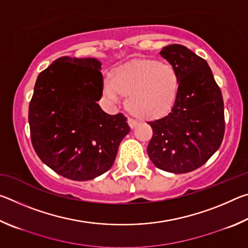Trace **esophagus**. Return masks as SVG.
Returning <instances> with one entry per match:
<instances>
[{
    "label": "esophagus",
    "instance_id": "esophagus-1",
    "mask_svg": "<svg viewBox=\"0 0 248 248\" xmlns=\"http://www.w3.org/2000/svg\"><path fill=\"white\" fill-rule=\"evenodd\" d=\"M128 124H129L130 128L133 129V128H136L137 125H138V121L132 119V118H129V119H128Z\"/></svg>",
    "mask_w": 248,
    "mask_h": 248
}]
</instances>
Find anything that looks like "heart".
<instances>
[{"mask_svg":"<svg viewBox=\"0 0 248 248\" xmlns=\"http://www.w3.org/2000/svg\"><path fill=\"white\" fill-rule=\"evenodd\" d=\"M180 77L173 65L158 60H136L116 68L104 83L111 100L125 97L124 106L140 119L155 120L169 115L177 103Z\"/></svg>","mask_w":248,"mask_h":248,"instance_id":"obj_1","label":"heart"}]
</instances>
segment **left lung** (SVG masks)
Returning a JSON list of instances; mask_svg holds the SVG:
<instances>
[{
    "mask_svg": "<svg viewBox=\"0 0 248 248\" xmlns=\"http://www.w3.org/2000/svg\"><path fill=\"white\" fill-rule=\"evenodd\" d=\"M177 70V103L164 118L151 121L148 154L159 170L184 174L202 166L223 140L225 121L221 90L207 61L182 45L159 52Z\"/></svg>",
    "mask_w": 248,
    "mask_h": 248,
    "instance_id": "obj_1",
    "label": "left lung"
}]
</instances>
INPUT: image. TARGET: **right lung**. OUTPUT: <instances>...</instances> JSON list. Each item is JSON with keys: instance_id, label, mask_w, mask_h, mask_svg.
<instances>
[{"instance_id": "obj_1", "label": "right lung", "mask_w": 248, "mask_h": 248, "mask_svg": "<svg viewBox=\"0 0 248 248\" xmlns=\"http://www.w3.org/2000/svg\"><path fill=\"white\" fill-rule=\"evenodd\" d=\"M102 63L61 57L41 72L29 104L31 138L46 165L65 178L90 180L114 164L130 132L123 114L108 115L102 97Z\"/></svg>"}]
</instances>
